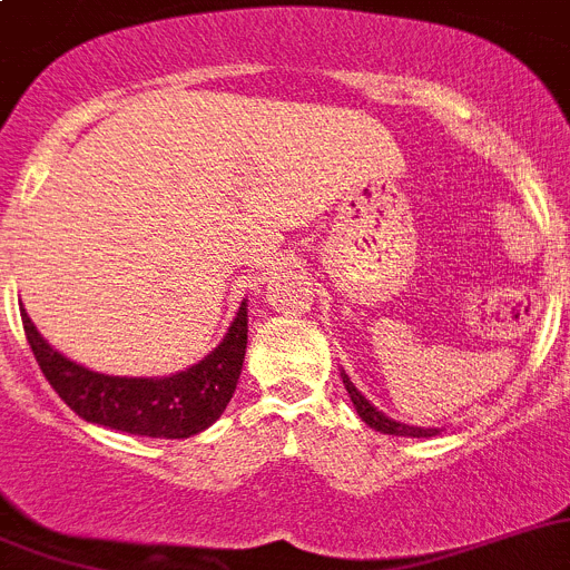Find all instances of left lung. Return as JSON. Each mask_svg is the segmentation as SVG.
Returning <instances> with one entry per match:
<instances>
[{
  "mask_svg": "<svg viewBox=\"0 0 570 570\" xmlns=\"http://www.w3.org/2000/svg\"><path fill=\"white\" fill-rule=\"evenodd\" d=\"M341 377H343V386H346L348 397H352V403H355L357 414H361V420L366 425H372L374 432L394 434V438H434V434H438V429H417V425H406V423H397V420H389L386 414L377 412V409H374L372 403H368V400L357 392L355 383L348 381L346 372H341Z\"/></svg>",
  "mask_w": 570,
  "mask_h": 570,
  "instance_id": "left-lung-1",
  "label": "left lung"
}]
</instances>
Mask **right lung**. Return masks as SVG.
<instances>
[{
	"instance_id": "obj_1",
	"label": "right lung",
	"mask_w": 570,
	"mask_h": 570,
	"mask_svg": "<svg viewBox=\"0 0 570 570\" xmlns=\"http://www.w3.org/2000/svg\"><path fill=\"white\" fill-rule=\"evenodd\" d=\"M22 326L42 374L79 417L141 438L181 440L213 425L233 397L247 352V304H240L227 337L202 363L156 381L90 372L48 346L28 312H22Z\"/></svg>"
}]
</instances>
